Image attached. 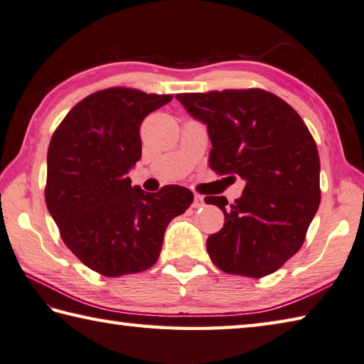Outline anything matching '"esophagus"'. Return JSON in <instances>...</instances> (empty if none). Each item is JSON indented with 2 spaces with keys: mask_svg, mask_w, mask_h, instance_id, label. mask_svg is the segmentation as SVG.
<instances>
[{
  "mask_svg": "<svg viewBox=\"0 0 364 364\" xmlns=\"http://www.w3.org/2000/svg\"><path fill=\"white\" fill-rule=\"evenodd\" d=\"M203 205H205L203 197L196 194V196H194V203H192V206H194V208H200V206H203Z\"/></svg>",
  "mask_w": 364,
  "mask_h": 364,
  "instance_id": "34e87169",
  "label": "esophagus"
}]
</instances>
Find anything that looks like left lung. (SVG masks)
Wrapping results in <instances>:
<instances>
[{"instance_id": "8db88e82", "label": "left lung", "mask_w": 364, "mask_h": 364, "mask_svg": "<svg viewBox=\"0 0 364 364\" xmlns=\"http://www.w3.org/2000/svg\"><path fill=\"white\" fill-rule=\"evenodd\" d=\"M176 99L206 124L210 167L246 181L233 203L224 196L205 198L225 218L206 240L213 263L229 274L274 273L301 247L320 205V161L309 129L265 90L183 92Z\"/></svg>"}]
</instances>
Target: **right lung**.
I'll list each match as a JSON object with an SVG mask.
<instances>
[{"instance_id": "1", "label": "right lung", "mask_w": 364, "mask_h": 364, "mask_svg": "<svg viewBox=\"0 0 364 364\" xmlns=\"http://www.w3.org/2000/svg\"><path fill=\"white\" fill-rule=\"evenodd\" d=\"M170 101V95L131 88L97 91L68 113L50 140L48 213L64 245L102 276L153 267L168 223L194 200L186 188L170 184L149 194L127 176L141 158V121Z\"/></svg>"}]
</instances>
